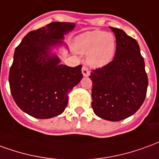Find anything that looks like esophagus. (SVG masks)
Returning a JSON list of instances; mask_svg holds the SVG:
<instances>
[{
    "label": "esophagus",
    "mask_w": 159,
    "mask_h": 159,
    "mask_svg": "<svg viewBox=\"0 0 159 159\" xmlns=\"http://www.w3.org/2000/svg\"><path fill=\"white\" fill-rule=\"evenodd\" d=\"M82 74H83L84 76H89L90 75V70L85 65H83V67H82Z\"/></svg>",
    "instance_id": "esophagus-1"
}]
</instances>
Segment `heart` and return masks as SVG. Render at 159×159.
Instances as JSON below:
<instances>
[{
  "mask_svg": "<svg viewBox=\"0 0 159 159\" xmlns=\"http://www.w3.org/2000/svg\"><path fill=\"white\" fill-rule=\"evenodd\" d=\"M75 50L87 54V62L93 67H102L113 60L116 50V39L113 34L102 30L87 31L75 41Z\"/></svg>",
  "mask_w": 159,
  "mask_h": 159,
  "instance_id": "heart-1",
  "label": "heart"
}]
</instances>
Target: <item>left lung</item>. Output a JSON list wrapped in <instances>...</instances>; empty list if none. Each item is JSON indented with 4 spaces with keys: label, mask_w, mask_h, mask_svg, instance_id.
<instances>
[{
    "label": "left lung",
    "mask_w": 159,
    "mask_h": 159,
    "mask_svg": "<svg viewBox=\"0 0 159 159\" xmlns=\"http://www.w3.org/2000/svg\"><path fill=\"white\" fill-rule=\"evenodd\" d=\"M109 28L115 34L116 52L113 61L91 70V106L102 119L119 121L141 107L148 80L137 41L122 30Z\"/></svg>",
    "instance_id": "8db88e82"
}]
</instances>
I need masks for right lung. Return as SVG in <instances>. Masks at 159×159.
<instances>
[{"label":"right lung","mask_w":159,"mask_h":159,"mask_svg":"<svg viewBox=\"0 0 159 159\" xmlns=\"http://www.w3.org/2000/svg\"><path fill=\"white\" fill-rule=\"evenodd\" d=\"M74 24L52 22L28 33L15 49L9 72L11 96L18 107L37 119L57 116L68 105V93L83 77L81 68L59 64L50 46L62 43Z\"/></svg>","instance_id":"obj_1"}]
</instances>
